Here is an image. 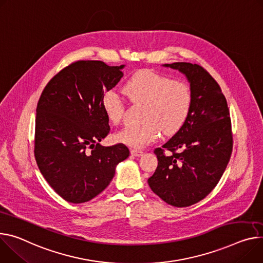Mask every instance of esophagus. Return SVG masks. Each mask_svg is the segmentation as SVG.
Segmentation results:
<instances>
[{"label": "esophagus", "instance_id": "1", "mask_svg": "<svg viewBox=\"0 0 263 263\" xmlns=\"http://www.w3.org/2000/svg\"><path fill=\"white\" fill-rule=\"evenodd\" d=\"M130 152L133 156H141L142 154H144V152H142L141 150H137V149H131Z\"/></svg>", "mask_w": 263, "mask_h": 263}]
</instances>
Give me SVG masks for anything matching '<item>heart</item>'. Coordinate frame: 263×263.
<instances>
[{"instance_id":"b5f03b06","label":"heart","mask_w":263,"mask_h":263,"mask_svg":"<svg viewBox=\"0 0 263 263\" xmlns=\"http://www.w3.org/2000/svg\"><path fill=\"white\" fill-rule=\"evenodd\" d=\"M124 90L135 103H144L145 122L126 126L116 134V139L136 149L152 144L161 134L172 135L186 122L193 107V93L183 82L156 72L140 70L125 84ZM102 108L112 124H119L125 116L122 94L115 89L107 90L102 98Z\"/></svg>"}]
</instances>
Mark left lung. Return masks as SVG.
<instances>
[{
    "instance_id": "8db88e82",
    "label": "left lung",
    "mask_w": 263,
    "mask_h": 263,
    "mask_svg": "<svg viewBox=\"0 0 263 263\" xmlns=\"http://www.w3.org/2000/svg\"><path fill=\"white\" fill-rule=\"evenodd\" d=\"M190 83L193 107L184 125L154 150L158 165L148 179L153 192L168 204L192 205L216 186L230 161L233 135L227 100L217 82L197 64H164Z\"/></svg>"
}]
</instances>
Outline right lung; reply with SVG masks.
<instances>
[{
  "label": "right lung",
  "mask_w": 263,
  "mask_h": 263,
  "mask_svg": "<svg viewBox=\"0 0 263 263\" xmlns=\"http://www.w3.org/2000/svg\"><path fill=\"white\" fill-rule=\"evenodd\" d=\"M124 67L78 61L61 70L41 94L35 160L47 182L69 202H86L102 193L117 163L130 154L124 144H100L110 131L103 94L121 81Z\"/></svg>",
  "instance_id": "add662e5"
}]
</instances>
